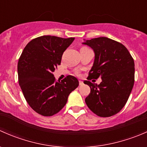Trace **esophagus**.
<instances>
[{
  "mask_svg": "<svg viewBox=\"0 0 147 147\" xmlns=\"http://www.w3.org/2000/svg\"><path fill=\"white\" fill-rule=\"evenodd\" d=\"M79 84H80V85H82L83 84H84V82H82V81H81V80H80L79 81Z\"/></svg>",
  "mask_w": 147,
  "mask_h": 147,
  "instance_id": "34e87169",
  "label": "esophagus"
}]
</instances>
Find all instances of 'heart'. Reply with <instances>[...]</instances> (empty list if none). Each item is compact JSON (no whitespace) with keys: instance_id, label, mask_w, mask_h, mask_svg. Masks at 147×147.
<instances>
[{"instance_id":"1","label":"heart","mask_w":147,"mask_h":147,"mask_svg":"<svg viewBox=\"0 0 147 147\" xmlns=\"http://www.w3.org/2000/svg\"><path fill=\"white\" fill-rule=\"evenodd\" d=\"M82 48H83V47H82Z\"/></svg>"}]
</instances>
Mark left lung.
Segmentation results:
<instances>
[{
	"instance_id": "left-lung-1",
	"label": "left lung",
	"mask_w": 147,
	"mask_h": 147,
	"mask_svg": "<svg viewBox=\"0 0 147 147\" xmlns=\"http://www.w3.org/2000/svg\"><path fill=\"white\" fill-rule=\"evenodd\" d=\"M94 53L89 72L90 94L85 98L87 107L99 117H108L119 112L128 100L134 83V62L125 46L110 38L101 37L85 40ZM100 76L97 86L88 81Z\"/></svg>"
}]
</instances>
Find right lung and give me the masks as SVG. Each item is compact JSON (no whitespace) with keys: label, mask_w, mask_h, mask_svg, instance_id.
I'll return each mask as SVG.
<instances>
[{"label":"right lung","mask_w":147,"mask_h":147,"mask_svg":"<svg viewBox=\"0 0 147 147\" xmlns=\"http://www.w3.org/2000/svg\"><path fill=\"white\" fill-rule=\"evenodd\" d=\"M74 40L39 37L28 42L19 59V85L28 105L42 116H53L60 112L69 94L79 85L75 77L69 75L57 82L53 75L60 65L63 53Z\"/></svg>","instance_id":"add662e5"}]
</instances>
